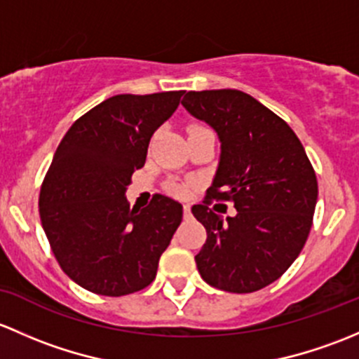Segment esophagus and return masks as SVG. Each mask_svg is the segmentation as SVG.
Returning a JSON list of instances; mask_svg holds the SVG:
<instances>
[{"label":"esophagus","mask_w":359,"mask_h":359,"mask_svg":"<svg viewBox=\"0 0 359 359\" xmlns=\"http://www.w3.org/2000/svg\"><path fill=\"white\" fill-rule=\"evenodd\" d=\"M183 216H184V217H190V216H191L190 205H188V204H184V205H183Z\"/></svg>","instance_id":"1"}]
</instances>
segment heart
<instances>
[{
	"label": "heart",
	"mask_w": 359,
	"mask_h": 359,
	"mask_svg": "<svg viewBox=\"0 0 359 359\" xmlns=\"http://www.w3.org/2000/svg\"><path fill=\"white\" fill-rule=\"evenodd\" d=\"M191 129H197V128H191ZM171 191L175 195H180V197H183V195L188 194V187H187V184L175 183V184H171Z\"/></svg>",
	"instance_id": "1"
}]
</instances>
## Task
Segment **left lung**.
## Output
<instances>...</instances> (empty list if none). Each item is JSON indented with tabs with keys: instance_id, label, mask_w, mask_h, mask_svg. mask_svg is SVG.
Instances as JSON below:
<instances>
[{
	"instance_id": "8db88e82",
	"label": "left lung",
	"mask_w": 359,
	"mask_h": 359,
	"mask_svg": "<svg viewBox=\"0 0 359 359\" xmlns=\"http://www.w3.org/2000/svg\"><path fill=\"white\" fill-rule=\"evenodd\" d=\"M181 105L221 143L204 204L191 207L207 230L198 273L219 290H259L290 268L308 240L318 201L311 162L290 126L243 91H188ZM210 198L231 201L237 214L224 220Z\"/></svg>"
}]
</instances>
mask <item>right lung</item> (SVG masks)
<instances>
[{"instance_id":"1","label":"right lung","mask_w":359,"mask_h":359,"mask_svg":"<svg viewBox=\"0 0 359 359\" xmlns=\"http://www.w3.org/2000/svg\"><path fill=\"white\" fill-rule=\"evenodd\" d=\"M183 93L107 98L70 126L58 145L43 181L39 216L58 264L83 289L119 297L154 282L183 205L155 195L145 209H131L126 190Z\"/></svg>"}]
</instances>
